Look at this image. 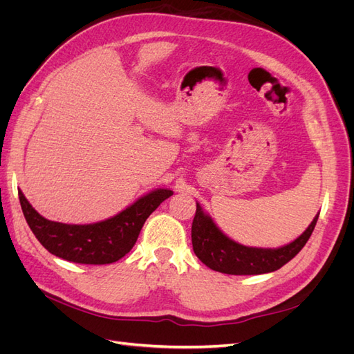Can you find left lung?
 Instances as JSON below:
<instances>
[{
	"instance_id": "left-lung-1",
	"label": "left lung",
	"mask_w": 354,
	"mask_h": 354,
	"mask_svg": "<svg viewBox=\"0 0 354 354\" xmlns=\"http://www.w3.org/2000/svg\"><path fill=\"white\" fill-rule=\"evenodd\" d=\"M317 216L291 243L281 248H252L227 238L196 203L192 223V245L198 259L209 269L227 274H263L281 269L303 250L315 230Z\"/></svg>"
}]
</instances>
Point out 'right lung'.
Masks as SVG:
<instances>
[{
	"instance_id": "obj_1",
	"label": "right lung",
	"mask_w": 354,
	"mask_h": 354,
	"mask_svg": "<svg viewBox=\"0 0 354 354\" xmlns=\"http://www.w3.org/2000/svg\"><path fill=\"white\" fill-rule=\"evenodd\" d=\"M171 195L173 190L156 189L108 220L65 224L42 217L19 189L20 207L39 243L59 259L80 264H111L122 259L131 251L146 218Z\"/></svg>"
}]
</instances>
